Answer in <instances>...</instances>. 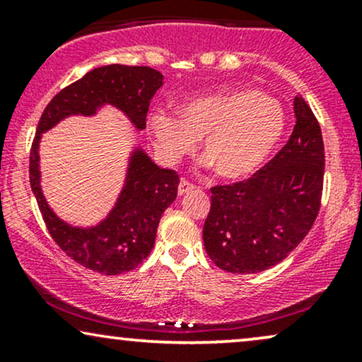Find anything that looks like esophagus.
<instances>
[{"instance_id":"34e87169","label":"esophagus","mask_w":362,"mask_h":362,"mask_svg":"<svg viewBox=\"0 0 362 362\" xmlns=\"http://www.w3.org/2000/svg\"><path fill=\"white\" fill-rule=\"evenodd\" d=\"M195 189L194 184H190V182H187L185 178H182L180 184H178V195H185L187 192H192Z\"/></svg>"}]
</instances>
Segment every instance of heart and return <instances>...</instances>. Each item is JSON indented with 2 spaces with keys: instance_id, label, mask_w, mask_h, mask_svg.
<instances>
[{
  "instance_id": "heart-1",
  "label": "heart",
  "mask_w": 362,
  "mask_h": 362,
  "mask_svg": "<svg viewBox=\"0 0 362 362\" xmlns=\"http://www.w3.org/2000/svg\"><path fill=\"white\" fill-rule=\"evenodd\" d=\"M286 122L281 102L257 90L201 95L180 107V117L168 112L151 115L158 146L170 160L194 151L204 138L202 156L226 180L255 173L281 141Z\"/></svg>"
}]
</instances>
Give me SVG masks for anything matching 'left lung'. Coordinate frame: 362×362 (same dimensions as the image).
<instances>
[{"label": "left lung", "instance_id": "left-lung-1", "mask_svg": "<svg viewBox=\"0 0 362 362\" xmlns=\"http://www.w3.org/2000/svg\"><path fill=\"white\" fill-rule=\"evenodd\" d=\"M293 134L252 177L211 187L202 238L209 259L231 274H257L284 260L308 235L322 204L325 148L303 97Z\"/></svg>", "mask_w": 362, "mask_h": 362}]
</instances>
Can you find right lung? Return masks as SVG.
<instances>
[{"mask_svg":"<svg viewBox=\"0 0 362 362\" xmlns=\"http://www.w3.org/2000/svg\"><path fill=\"white\" fill-rule=\"evenodd\" d=\"M161 85V73L148 66L109 64L91 69L47 103L32 141L28 175L49 235L66 255L103 276L132 271L149 255L161 214L177 197L178 173L156 167L143 151H136L126 185L109 218L95 228H74L52 213L40 190V134L68 115L95 114L102 103L119 107L136 127L144 129L149 102Z\"/></svg>","mask_w":362,"mask_h":362,"instance_id":"right-lung-1","label":"right lung"}]
</instances>
